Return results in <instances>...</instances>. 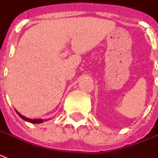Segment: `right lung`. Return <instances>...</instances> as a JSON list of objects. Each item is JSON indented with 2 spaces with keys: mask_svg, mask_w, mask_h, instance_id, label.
<instances>
[{
  "mask_svg": "<svg viewBox=\"0 0 158 158\" xmlns=\"http://www.w3.org/2000/svg\"><path fill=\"white\" fill-rule=\"evenodd\" d=\"M16 112H17V115H19L20 117L22 118L23 120H24V121H28V122H30V123L40 124V123H43V120H42V119H29V118H27V117H25V116H23V115H21L19 112H17V110H16Z\"/></svg>",
  "mask_w": 158,
  "mask_h": 158,
  "instance_id": "obj_1",
  "label": "right lung"
}]
</instances>
